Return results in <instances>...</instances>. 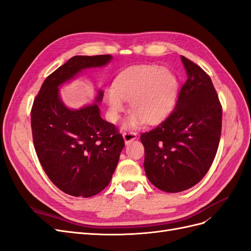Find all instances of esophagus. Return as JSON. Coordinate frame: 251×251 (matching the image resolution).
<instances>
[{
  "label": "esophagus",
  "instance_id": "1",
  "mask_svg": "<svg viewBox=\"0 0 251 251\" xmlns=\"http://www.w3.org/2000/svg\"><path fill=\"white\" fill-rule=\"evenodd\" d=\"M136 138H137V134H136L135 132L128 131V132H125V133H124V139H125V142H126V143L131 142V141L135 140Z\"/></svg>",
  "mask_w": 251,
  "mask_h": 251
}]
</instances>
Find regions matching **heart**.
<instances>
[{
	"label": "heart",
	"mask_w": 251,
	"mask_h": 251,
	"mask_svg": "<svg viewBox=\"0 0 251 251\" xmlns=\"http://www.w3.org/2000/svg\"><path fill=\"white\" fill-rule=\"evenodd\" d=\"M112 88L105 100L113 121L124 110L123 100H126L132 111L128 126H135L142 121L156 125L170 112L177 95L178 81L175 74L165 68L142 65L120 72Z\"/></svg>",
	"instance_id": "1"
}]
</instances>
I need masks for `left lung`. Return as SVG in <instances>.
Masks as SVG:
<instances>
[{
    "mask_svg": "<svg viewBox=\"0 0 251 251\" xmlns=\"http://www.w3.org/2000/svg\"><path fill=\"white\" fill-rule=\"evenodd\" d=\"M187 79L176 107L164 121L140 135L144 171L157 188L183 192L206 175L219 148L222 105L209 75L181 56Z\"/></svg>",
    "mask_w": 251,
    "mask_h": 251,
    "instance_id": "1",
    "label": "left lung"
}]
</instances>
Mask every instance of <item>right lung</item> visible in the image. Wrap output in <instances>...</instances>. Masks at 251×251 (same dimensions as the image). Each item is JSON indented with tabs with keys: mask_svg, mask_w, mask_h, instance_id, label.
Instances as JSON below:
<instances>
[{
	"mask_svg": "<svg viewBox=\"0 0 251 251\" xmlns=\"http://www.w3.org/2000/svg\"><path fill=\"white\" fill-rule=\"evenodd\" d=\"M112 56L71 57L45 79L31 109L34 149L45 173L60 191L92 197L105 188L115 171L125 140L116 126L103 120L96 103L66 108L58 87L86 68L108 64ZM98 92L96 101L102 100Z\"/></svg>",
	"mask_w": 251,
	"mask_h": 251,
	"instance_id": "right-lung-1",
	"label": "right lung"
}]
</instances>
